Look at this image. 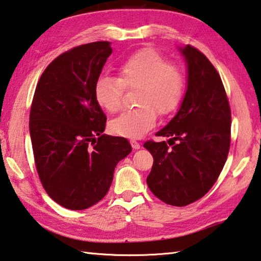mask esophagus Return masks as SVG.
<instances>
[{"label":"esophagus","instance_id":"1","mask_svg":"<svg viewBox=\"0 0 261 261\" xmlns=\"http://www.w3.org/2000/svg\"><path fill=\"white\" fill-rule=\"evenodd\" d=\"M130 144H132V147H133V149H135V150H138V149H140V143L139 142H136L135 140H130Z\"/></svg>","mask_w":261,"mask_h":261}]
</instances>
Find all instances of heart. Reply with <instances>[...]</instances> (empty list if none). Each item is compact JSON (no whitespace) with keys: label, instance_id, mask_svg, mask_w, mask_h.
Returning <instances> with one entry per match:
<instances>
[{"label":"heart","instance_id":"b5f03b06","mask_svg":"<svg viewBox=\"0 0 261 261\" xmlns=\"http://www.w3.org/2000/svg\"><path fill=\"white\" fill-rule=\"evenodd\" d=\"M119 77L101 75L97 79L93 96L109 113L121 109L125 89L136 92L138 109L126 111L110 122L112 133L140 139L155 126L157 113H172L180 104L184 79L180 69L152 48H143L126 58L118 68Z\"/></svg>","mask_w":261,"mask_h":261}]
</instances>
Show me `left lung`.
Masks as SVG:
<instances>
[{"label": "left lung", "mask_w": 261, "mask_h": 261, "mask_svg": "<svg viewBox=\"0 0 261 261\" xmlns=\"http://www.w3.org/2000/svg\"><path fill=\"white\" fill-rule=\"evenodd\" d=\"M187 66V89L177 114L143 147L153 157L147 184L162 201L182 207L212 189L227 161L231 113L223 83L211 61L193 46L178 48ZM177 143L174 144V141Z\"/></svg>", "instance_id": "1"}]
</instances>
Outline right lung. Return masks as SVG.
I'll return each mask as SVG.
<instances>
[{"instance_id": "1", "label": "right lung", "mask_w": 261, "mask_h": 261, "mask_svg": "<svg viewBox=\"0 0 261 261\" xmlns=\"http://www.w3.org/2000/svg\"><path fill=\"white\" fill-rule=\"evenodd\" d=\"M112 53L109 41L75 47L42 72L30 112V135L40 181L62 207L82 211L108 193L128 140L102 134L106 115L93 88Z\"/></svg>"}]
</instances>
